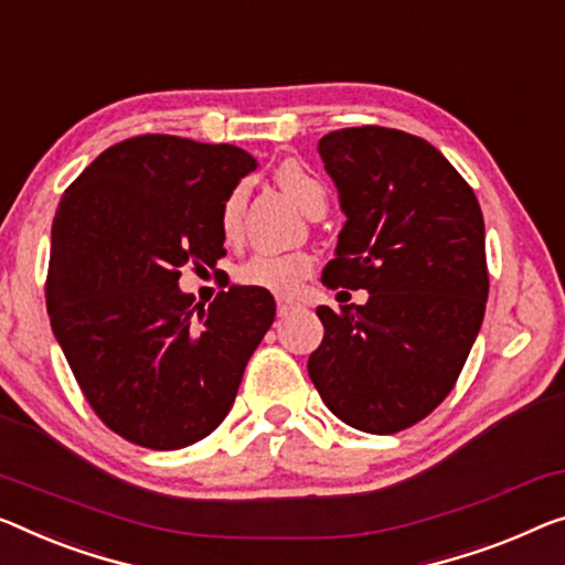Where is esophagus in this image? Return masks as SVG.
<instances>
[{
  "label": "esophagus",
  "instance_id": "34e87169",
  "mask_svg": "<svg viewBox=\"0 0 565 565\" xmlns=\"http://www.w3.org/2000/svg\"><path fill=\"white\" fill-rule=\"evenodd\" d=\"M294 309H301L299 301H294L289 297H276V315L279 317H289Z\"/></svg>",
  "mask_w": 565,
  "mask_h": 565
}]
</instances>
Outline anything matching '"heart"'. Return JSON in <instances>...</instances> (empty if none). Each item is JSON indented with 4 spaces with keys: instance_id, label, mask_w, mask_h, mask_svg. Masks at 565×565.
I'll use <instances>...</instances> for the list:
<instances>
[{
    "instance_id": "heart-1",
    "label": "heart",
    "mask_w": 565,
    "mask_h": 565,
    "mask_svg": "<svg viewBox=\"0 0 565 565\" xmlns=\"http://www.w3.org/2000/svg\"><path fill=\"white\" fill-rule=\"evenodd\" d=\"M276 180L309 215L324 213L327 188L307 167H301L299 162H284L276 170ZM243 207H246V190L238 184V188L228 192L221 207V233L225 241L238 238L243 225ZM315 268L317 256L309 254V250H258V254L243 260L238 271H235V279H238L241 286H250V289L291 297L315 274Z\"/></svg>"
}]
</instances>
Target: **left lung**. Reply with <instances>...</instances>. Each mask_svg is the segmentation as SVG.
<instances>
[{"label": "left lung", "mask_w": 565, "mask_h": 565, "mask_svg": "<svg viewBox=\"0 0 565 565\" xmlns=\"http://www.w3.org/2000/svg\"><path fill=\"white\" fill-rule=\"evenodd\" d=\"M317 151L348 215L322 284L370 299L317 309L324 337L309 377L348 426L398 434L451 393L482 327V210L449 159L414 134L352 126Z\"/></svg>", "instance_id": "8db88e82"}]
</instances>
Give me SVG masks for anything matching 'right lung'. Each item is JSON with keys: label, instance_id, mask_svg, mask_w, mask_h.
I'll return each instance as SVG.
<instances>
[{"label": "right lung", "instance_id": "add662e5", "mask_svg": "<svg viewBox=\"0 0 565 565\" xmlns=\"http://www.w3.org/2000/svg\"><path fill=\"white\" fill-rule=\"evenodd\" d=\"M256 159L233 145L141 134L83 170L57 205L47 315L94 414L121 439L172 451L213 434L276 317L231 286L207 307L180 266L225 256L221 207Z\"/></svg>", "mask_w": 565, "mask_h": 565}]
</instances>
